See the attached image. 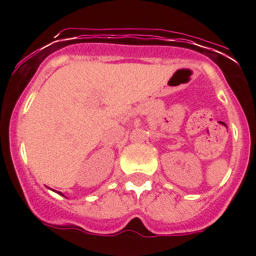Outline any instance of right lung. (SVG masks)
<instances>
[{
  "instance_id": "add662e5",
  "label": "right lung",
  "mask_w": 256,
  "mask_h": 256,
  "mask_svg": "<svg viewBox=\"0 0 256 256\" xmlns=\"http://www.w3.org/2000/svg\"><path fill=\"white\" fill-rule=\"evenodd\" d=\"M60 194H61V192H60Z\"/></svg>"
}]
</instances>
